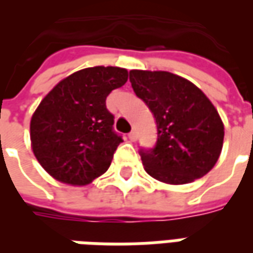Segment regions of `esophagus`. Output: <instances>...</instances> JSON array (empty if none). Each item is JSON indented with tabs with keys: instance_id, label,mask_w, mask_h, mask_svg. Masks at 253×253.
<instances>
[{
	"instance_id": "esophagus-1",
	"label": "esophagus",
	"mask_w": 253,
	"mask_h": 253,
	"mask_svg": "<svg viewBox=\"0 0 253 253\" xmlns=\"http://www.w3.org/2000/svg\"><path fill=\"white\" fill-rule=\"evenodd\" d=\"M128 139H130V141H132V142L137 139V134H135V131H131L130 134H128Z\"/></svg>"
}]
</instances>
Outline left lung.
I'll return each mask as SVG.
<instances>
[{
    "mask_svg": "<svg viewBox=\"0 0 253 253\" xmlns=\"http://www.w3.org/2000/svg\"><path fill=\"white\" fill-rule=\"evenodd\" d=\"M130 83L157 125L153 149H141L149 175L187 184L210 172L221 154L223 123L201 89L169 72L131 70Z\"/></svg>",
    "mask_w": 253,
    "mask_h": 253,
    "instance_id": "left-lung-1",
    "label": "left lung"
}]
</instances>
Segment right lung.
<instances>
[{
  "mask_svg": "<svg viewBox=\"0 0 253 253\" xmlns=\"http://www.w3.org/2000/svg\"><path fill=\"white\" fill-rule=\"evenodd\" d=\"M127 77L122 67H86L58 83L42 100L31 119V145L54 179L85 186L110 168L123 139L114 131L105 99Z\"/></svg>",
  "mask_w": 253,
  "mask_h": 253,
  "instance_id": "1",
  "label": "right lung"
}]
</instances>
